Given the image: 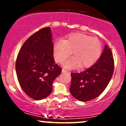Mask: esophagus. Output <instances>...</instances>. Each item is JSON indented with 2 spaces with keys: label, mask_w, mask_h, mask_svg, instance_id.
I'll list each match as a JSON object with an SVG mask.
<instances>
[{
  "label": "esophagus",
  "mask_w": 126,
  "mask_h": 126,
  "mask_svg": "<svg viewBox=\"0 0 126 126\" xmlns=\"http://www.w3.org/2000/svg\"><path fill=\"white\" fill-rule=\"evenodd\" d=\"M62 73H69L67 70H64V69H62Z\"/></svg>",
  "instance_id": "esophagus-1"
}]
</instances>
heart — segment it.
Here are the masks:
<instances>
[{
    "mask_svg": "<svg viewBox=\"0 0 126 126\" xmlns=\"http://www.w3.org/2000/svg\"><path fill=\"white\" fill-rule=\"evenodd\" d=\"M101 50L102 46L98 38L80 32L69 34L64 40L59 39L53 46L54 59L59 63H63L72 52L73 58L63 64L66 69L79 66L82 68L90 67L99 59Z\"/></svg>",
    "mask_w": 126,
    "mask_h": 126,
    "instance_id": "b5f03b06",
    "label": "heart"
}]
</instances>
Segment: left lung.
Returning a JSON list of instances; mask_svg holds the SVG:
<instances>
[{
  "label": "left lung",
  "instance_id": "left-lung-1",
  "mask_svg": "<svg viewBox=\"0 0 126 126\" xmlns=\"http://www.w3.org/2000/svg\"><path fill=\"white\" fill-rule=\"evenodd\" d=\"M113 72V56L106 44L95 64L80 73H71L70 93L76 99L83 102L95 99L105 90Z\"/></svg>",
  "mask_w": 126,
  "mask_h": 126
}]
</instances>
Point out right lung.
I'll use <instances>...</instances> for the list:
<instances>
[{"label": "right lung", "instance_id": "right-lung-1", "mask_svg": "<svg viewBox=\"0 0 126 126\" xmlns=\"http://www.w3.org/2000/svg\"><path fill=\"white\" fill-rule=\"evenodd\" d=\"M16 72L20 86L30 97L41 100L51 93L53 82L62 69L54 62L50 27L41 29L26 40L19 51Z\"/></svg>", "mask_w": 126, "mask_h": 126}]
</instances>
